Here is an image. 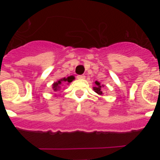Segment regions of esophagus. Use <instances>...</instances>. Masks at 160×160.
<instances>
[{
  "instance_id": "esophagus-1",
  "label": "esophagus",
  "mask_w": 160,
  "mask_h": 160,
  "mask_svg": "<svg viewBox=\"0 0 160 160\" xmlns=\"http://www.w3.org/2000/svg\"><path fill=\"white\" fill-rule=\"evenodd\" d=\"M77 78L79 80H82V79H85V75H78Z\"/></svg>"
}]
</instances>
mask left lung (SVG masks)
<instances>
[{
    "mask_svg": "<svg viewBox=\"0 0 160 160\" xmlns=\"http://www.w3.org/2000/svg\"><path fill=\"white\" fill-rule=\"evenodd\" d=\"M95 87H94V91L98 94H102V86H101L98 82H95Z\"/></svg>",
    "mask_w": 160,
    "mask_h": 160,
    "instance_id": "left-lung-1",
    "label": "left lung"
}]
</instances>
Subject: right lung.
Here are the masks:
<instances>
[{"label":"right lung","instance_id":"right-lung-1","mask_svg":"<svg viewBox=\"0 0 160 160\" xmlns=\"http://www.w3.org/2000/svg\"><path fill=\"white\" fill-rule=\"evenodd\" d=\"M73 79H74V78H73V76H70V77H68L67 78H64L61 79V80H59V81H58L57 82H54L53 84V89L54 91H57L58 90H59L60 89V87L61 85L64 82H71L72 81H73Z\"/></svg>","mask_w":160,"mask_h":160}]
</instances>
